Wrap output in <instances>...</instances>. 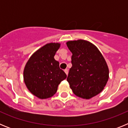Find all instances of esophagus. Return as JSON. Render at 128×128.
Listing matches in <instances>:
<instances>
[{"label": "esophagus", "mask_w": 128, "mask_h": 128, "mask_svg": "<svg viewBox=\"0 0 128 128\" xmlns=\"http://www.w3.org/2000/svg\"><path fill=\"white\" fill-rule=\"evenodd\" d=\"M65 74H66V75H68V70L67 69V68H66V69H65Z\"/></svg>", "instance_id": "34e87169"}]
</instances>
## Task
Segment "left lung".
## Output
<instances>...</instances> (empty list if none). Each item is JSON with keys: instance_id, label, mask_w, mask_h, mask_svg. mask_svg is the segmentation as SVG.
I'll list each match as a JSON object with an SVG mask.
<instances>
[{"instance_id": "left-lung-1", "label": "left lung", "mask_w": 128, "mask_h": 128, "mask_svg": "<svg viewBox=\"0 0 128 128\" xmlns=\"http://www.w3.org/2000/svg\"><path fill=\"white\" fill-rule=\"evenodd\" d=\"M72 67L67 81L76 96L88 99L102 91L109 78V70L98 48L86 40L70 41Z\"/></svg>"}]
</instances>
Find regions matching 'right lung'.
I'll return each instance as SVG.
<instances>
[{
	"label": "right lung",
	"instance_id": "obj_1",
	"mask_svg": "<svg viewBox=\"0 0 128 128\" xmlns=\"http://www.w3.org/2000/svg\"><path fill=\"white\" fill-rule=\"evenodd\" d=\"M60 44H46L32 54L26 63L24 79L29 91L40 99H47L56 93L59 84L66 75L54 56Z\"/></svg>",
	"mask_w": 128,
	"mask_h": 128
}]
</instances>
